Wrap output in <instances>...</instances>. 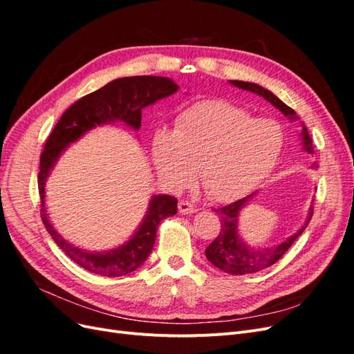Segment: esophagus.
<instances>
[{"label": "esophagus", "mask_w": 354, "mask_h": 354, "mask_svg": "<svg viewBox=\"0 0 354 354\" xmlns=\"http://www.w3.org/2000/svg\"><path fill=\"white\" fill-rule=\"evenodd\" d=\"M196 211L195 203H192L189 201H180L178 202V212L180 214H194Z\"/></svg>", "instance_id": "34e87169"}]
</instances>
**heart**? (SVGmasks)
<instances>
[{
	"label": "heart",
	"mask_w": 354,
	"mask_h": 354,
	"mask_svg": "<svg viewBox=\"0 0 354 354\" xmlns=\"http://www.w3.org/2000/svg\"><path fill=\"white\" fill-rule=\"evenodd\" d=\"M283 134L272 120L224 102H201L181 112L174 131L158 130L152 158L159 177L183 187L194 177L205 195L230 201L252 187L281 153Z\"/></svg>",
	"instance_id": "b5f03b06"
}]
</instances>
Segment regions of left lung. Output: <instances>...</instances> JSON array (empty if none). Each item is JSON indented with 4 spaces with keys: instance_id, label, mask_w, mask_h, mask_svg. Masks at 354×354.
I'll use <instances>...</instances> for the list:
<instances>
[{
    "instance_id": "left-lung-1",
    "label": "left lung",
    "mask_w": 354,
    "mask_h": 354,
    "mask_svg": "<svg viewBox=\"0 0 354 354\" xmlns=\"http://www.w3.org/2000/svg\"><path fill=\"white\" fill-rule=\"evenodd\" d=\"M234 87L251 91L261 95L267 102H270L274 108L279 109L285 116L289 118H295V111L286 106L282 100H279L276 95L263 88L261 85H257L252 82H243V81H230ZM303 146L308 153H313V145H312V137H310L307 128L303 125ZM254 194L245 196L236 202H232L226 207H221L218 209H214L218 212L220 216V223H221V229L220 233L217 234V238L214 239L208 248L205 250V255L208 261L214 264L224 273L234 274V276H241V274H250L260 272L266 267H270L276 261H279L283 254L291 248V245L295 242V239L304 232L307 227V224L310 223V218L313 216V208H310L308 218L306 221L304 226L299 229L297 233H294L292 236H289L286 241H283L279 245L270 246V248H260V250H254L251 246L245 245L239 236H238V216L239 211L246 205L250 198H252Z\"/></svg>"
}]
</instances>
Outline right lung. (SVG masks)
Instances as JSON below:
<instances>
[{
  "mask_svg": "<svg viewBox=\"0 0 354 354\" xmlns=\"http://www.w3.org/2000/svg\"><path fill=\"white\" fill-rule=\"evenodd\" d=\"M178 85L165 77H127L106 84L100 90L84 95L65 111L53 128L39 158L38 190L41 198V218L57 246L72 261L91 273L116 277L125 276L142 266L156 241V230L164 218L177 214V199L169 195H156L140 227L125 245L108 252H88L73 246L53 229L46 212V180L53 165L65 149L95 125L122 121L138 130L142 125V111L156 100L174 94Z\"/></svg>",
  "mask_w": 354,
  "mask_h": 354,
  "instance_id": "add662e5",
  "label": "right lung"
}]
</instances>
